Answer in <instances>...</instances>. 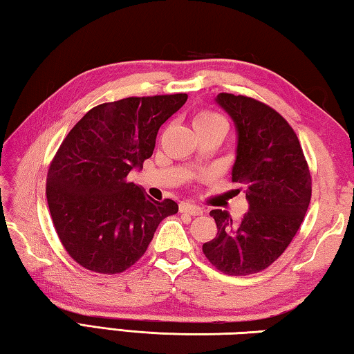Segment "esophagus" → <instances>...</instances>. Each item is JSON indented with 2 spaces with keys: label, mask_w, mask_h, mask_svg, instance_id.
<instances>
[{
  "label": "esophagus",
  "mask_w": 354,
  "mask_h": 354,
  "mask_svg": "<svg viewBox=\"0 0 354 354\" xmlns=\"http://www.w3.org/2000/svg\"><path fill=\"white\" fill-rule=\"evenodd\" d=\"M179 212L187 215H201L203 209L200 206L190 205V203H181V205H179Z\"/></svg>",
  "instance_id": "obj_1"
}]
</instances>
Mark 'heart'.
I'll return each instance as SVG.
<instances>
[{"label": "heart", "instance_id": "heart-1", "mask_svg": "<svg viewBox=\"0 0 354 354\" xmlns=\"http://www.w3.org/2000/svg\"><path fill=\"white\" fill-rule=\"evenodd\" d=\"M192 127H194L195 133H198V131H203V129L226 128V123L220 113L209 109H203L192 117Z\"/></svg>", "mask_w": 354, "mask_h": 354}]
</instances>
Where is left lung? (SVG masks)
Here are the masks:
<instances>
[{
	"label": "left lung",
	"mask_w": 354,
	"mask_h": 354,
	"mask_svg": "<svg viewBox=\"0 0 354 354\" xmlns=\"http://www.w3.org/2000/svg\"><path fill=\"white\" fill-rule=\"evenodd\" d=\"M217 103L236 123L231 175L250 209L241 220L211 211L218 231L203 253L221 273L245 277L266 270L289 247L308 211L313 179L295 131L279 112L245 95L220 93Z\"/></svg>",
	"instance_id": "obj_1"
}]
</instances>
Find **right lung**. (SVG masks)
Here are the masks:
<instances>
[{"label": "right lung", "instance_id": "obj_1", "mask_svg": "<svg viewBox=\"0 0 354 354\" xmlns=\"http://www.w3.org/2000/svg\"><path fill=\"white\" fill-rule=\"evenodd\" d=\"M187 93L129 97L88 111L62 140L46 175L57 237L87 270L122 273L145 254L156 227L178 212L128 179L151 158L159 128Z\"/></svg>", "mask_w": 354, "mask_h": 354}]
</instances>
